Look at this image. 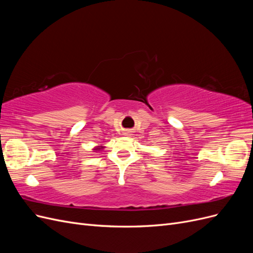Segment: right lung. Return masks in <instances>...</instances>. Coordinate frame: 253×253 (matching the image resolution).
Here are the masks:
<instances>
[{
	"mask_svg": "<svg viewBox=\"0 0 253 253\" xmlns=\"http://www.w3.org/2000/svg\"><path fill=\"white\" fill-rule=\"evenodd\" d=\"M100 149H101V148H98V149H96V150H100Z\"/></svg>",
	"mask_w": 253,
	"mask_h": 253,
	"instance_id": "right-lung-1",
	"label": "right lung"
}]
</instances>
